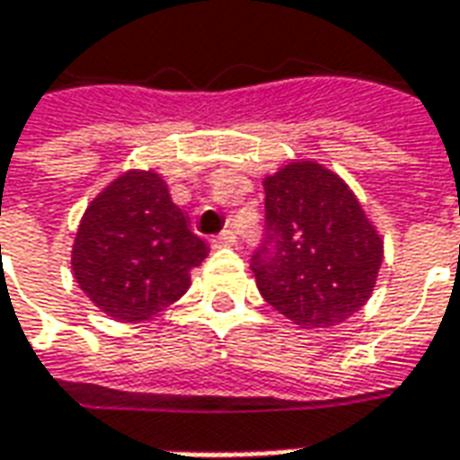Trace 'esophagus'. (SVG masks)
Returning a JSON list of instances; mask_svg holds the SVG:
<instances>
[{"label":"esophagus","instance_id":"1","mask_svg":"<svg viewBox=\"0 0 460 460\" xmlns=\"http://www.w3.org/2000/svg\"><path fill=\"white\" fill-rule=\"evenodd\" d=\"M211 243H214V246H234V243H236V234L231 229H224L218 236L211 239Z\"/></svg>","mask_w":460,"mask_h":460}]
</instances>
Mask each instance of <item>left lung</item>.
I'll use <instances>...</instances> for the list:
<instances>
[{
  "label": "left lung",
  "instance_id": "1",
  "mask_svg": "<svg viewBox=\"0 0 460 460\" xmlns=\"http://www.w3.org/2000/svg\"><path fill=\"white\" fill-rule=\"evenodd\" d=\"M264 193V239L252 254L261 296L305 330L352 317L383 264V239L355 193L314 161L279 168Z\"/></svg>",
  "mask_w": 460,
  "mask_h": 460
}]
</instances>
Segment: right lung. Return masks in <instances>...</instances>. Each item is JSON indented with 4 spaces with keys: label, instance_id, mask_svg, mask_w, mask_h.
Instances as JSON below:
<instances>
[{
    "label": "right lung",
    "instance_id": "obj_1",
    "mask_svg": "<svg viewBox=\"0 0 460 460\" xmlns=\"http://www.w3.org/2000/svg\"><path fill=\"white\" fill-rule=\"evenodd\" d=\"M155 171H128L87 206L73 274L90 302L120 322L151 320L190 287L208 254Z\"/></svg>",
    "mask_w": 460,
    "mask_h": 460
}]
</instances>
